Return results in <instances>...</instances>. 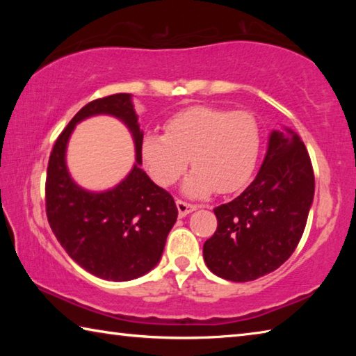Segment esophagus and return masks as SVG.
I'll use <instances>...</instances> for the list:
<instances>
[{
	"label": "esophagus",
	"instance_id": "esophagus-1",
	"mask_svg": "<svg viewBox=\"0 0 356 356\" xmlns=\"http://www.w3.org/2000/svg\"><path fill=\"white\" fill-rule=\"evenodd\" d=\"M176 206H177V210H179V216L188 215V213H191V212H195V210L197 209L196 206H193V204H188V202L180 201V200L176 201Z\"/></svg>",
	"mask_w": 356,
	"mask_h": 356
}]
</instances>
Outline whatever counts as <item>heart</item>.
Here are the masks:
<instances>
[{
  "instance_id": "obj_1",
  "label": "heart",
  "mask_w": 356,
  "mask_h": 356,
  "mask_svg": "<svg viewBox=\"0 0 356 356\" xmlns=\"http://www.w3.org/2000/svg\"><path fill=\"white\" fill-rule=\"evenodd\" d=\"M261 143V125L254 114L196 105L168 119L165 135H144L141 156L160 186L176 184L190 159L195 170L186 177L184 191L202 197L213 188L227 193L248 182Z\"/></svg>"
}]
</instances>
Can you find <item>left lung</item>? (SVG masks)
Here are the masks:
<instances>
[{"instance_id": "left-lung-1", "label": "left lung", "mask_w": 356, "mask_h": 356, "mask_svg": "<svg viewBox=\"0 0 356 356\" xmlns=\"http://www.w3.org/2000/svg\"><path fill=\"white\" fill-rule=\"evenodd\" d=\"M312 200L314 172L303 141L291 129L273 130L256 179L213 209L218 227L204 243V262L236 282L275 272L297 248Z\"/></svg>"}]
</instances>
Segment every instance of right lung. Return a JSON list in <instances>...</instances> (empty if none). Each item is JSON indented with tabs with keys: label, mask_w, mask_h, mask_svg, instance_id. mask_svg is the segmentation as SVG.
<instances>
[{
	"label": "right lung",
	"mask_w": 356,
	"mask_h": 356,
	"mask_svg": "<svg viewBox=\"0 0 356 356\" xmlns=\"http://www.w3.org/2000/svg\"><path fill=\"white\" fill-rule=\"evenodd\" d=\"M99 113L118 117L128 125L136 143V165L113 189L89 192L70 177L65 152L74 125ZM141 141L131 94H113L75 114L48 160L45 206L51 231L80 267L106 281H130L149 273L160 262L177 220L172 196L141 170Z\"/></svg>",
	"instance_id": "obj_1"
}]
</instances>
